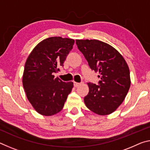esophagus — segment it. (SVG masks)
<instances>
[{
	"label": "esophagus",
	"mask_w": 150,
	"mask_h": 150,
	"mask_svg": "<svg viewBox=\"0 0 150 150\" xmlns=\"http://www.w3.org/2000/svg\"><path fill=\"white\" fill-rule=\"evenodd\" d=\"M73 83H74V87H79V85H81V83H79L74 82Z\"/></svg>",
	"instance_id": "1"
}]
</instances>
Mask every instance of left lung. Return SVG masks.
I'll list each match as a JSON object with an SVG mask.
<instances>
[{"label":"left lung","instance_id":"left-lung-1","mask_svg":"<svg viewBox=\"0 0 150 150\" xmlns=\"http://www.w3.org/2000/svg\"><path fill=\"white\" fill-rule=\"evenodd\" d=\"M78 49L91 69L99 73L98 85L87 83L89 91L85 96L87 107L98 115L115 112L125 98L130 87L128 64L115 48L97 40H77Z\"/></svg>","mask_w":150,"mask_h":150}]
</instances>
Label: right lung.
I'll return each mask as SVG.
<instances>
[{
  "mask_svg": "<svg viewBox=\"0 0 150 150\" xmlns=\"http://www.w3.org/2000/svg\"><path fill=\"white\" fill-rule=\"evenodd\" d=\"M75 40L51 37L35 46L25 63L22 84L29 102L36 112L52 116L62 110L73 83L55 78L66 57L72 50Z\"/></svg>",
  "mask_w": 150,
  "mask_h": 150,
  "instance_id": "1",
  "label": "right lung"
}]
</instances>
